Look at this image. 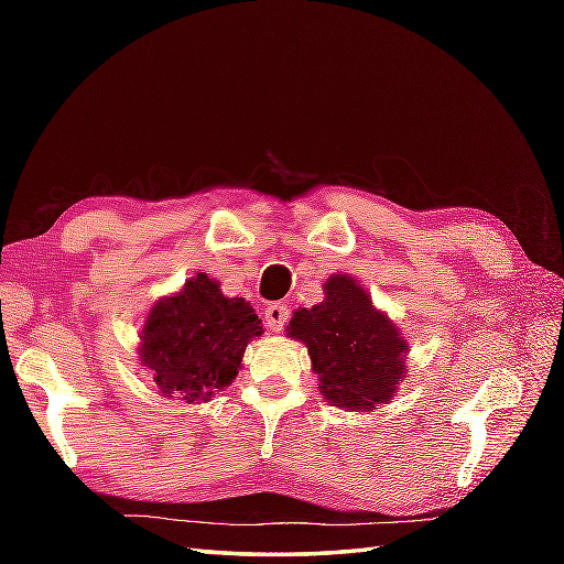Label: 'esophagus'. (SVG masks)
Here are the masks:
<instances>
[{
	"mask_svg": "<svg viewBox=\"0 0 564 564\" xmlns=\"http://www.w3.org/2000/svg\"><path fill=\"white\" fill-rule=\"evenodd\" d=\"M291 317V310L283 303H271L263 310V325H267L271 332H281L285 327V322Z\"/></svg>",
	"mask_w": 564,
	"mask_h": 564,
	"instance_id": "1",
	"label": "esophagus"
}]
</instances>
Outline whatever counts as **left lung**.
I'll use <instances>...</instances> for the list:
<instances>
[{
    "mask_svg": "<svg viewBox=\"0 0 564 564\" xmlns=\"http://www.w3.org/2000/svg\"><path fill=\"white\" fill-rule=\"evenodd\" d=\"M289 337L307 346L319 392L344 410H378L392 400L406 373L410 346L354 275H329L325 301L297 310Z\"/></svg>",
    "mask_w": 564,
    "mask_h": 564,
    "instance_id": "1",
    "label": "left lung"
}]
</instances>
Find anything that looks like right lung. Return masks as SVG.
<instances>
[{
    "label": "right lung",
    "mask_w": 564,
    "mask_h": 564,
    "mask_svg": "<svg viewBox=\"0 0 564 564\" xmlns=\"http://www.w3.org/2000/svg\"><path fill=\"white\" fill-rule=\"evenodd\" d=\"M254 337H261L254 307L245 297H225L218 281L198 273L152 305L138 354L164 398L198 404L237 378Z\"/></svg>",
    "instance_id": "1"
}]
</instances>
